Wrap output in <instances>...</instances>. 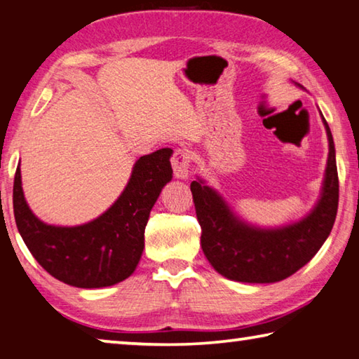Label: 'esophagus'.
<instances>
[{"label": "esophagus", "instance_id": "34e87169", "mask_svg": "<svg viewBox=\"0 0 359 359\" xmlns=\"http://www.w3.org/2000/svg\"><path fill=\"white\" fill-rule=\"evenodd\" d=\"M171 165L175 177L188 179V175H190V151L187 149H175L171 158Z\"/></svg>", "mask_w": 359, "mask_h": 359}]
</instances>
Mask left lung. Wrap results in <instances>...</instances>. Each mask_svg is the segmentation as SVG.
Returning a JSON list of instances; mask_svg holds the SVG:
<instances>
[{"label": "left lung", "mask_w": 359, "mask_h": 359, "mask_svg": "<svg viewBox=\"0 0 359 359\" xmlns=\"http://www.w3.org/2000/svg\"><path fill=\"white\" fill-rule=\"evenodd\" d=\"M323 125L330 142L323 187L318 203L299 222L280 228L252 226L203 179L191 182L203 252L218 274L245 283L280 282L306 266L325 244L337 215L339 177L332 135L325 118Z\"/></svg>", "instance_id": "8db88e82"}]
</instances>
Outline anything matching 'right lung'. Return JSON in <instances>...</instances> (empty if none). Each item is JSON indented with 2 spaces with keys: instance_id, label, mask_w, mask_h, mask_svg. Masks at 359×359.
Segmentation results:
<instances>
[{
  "instance_id": "obj_1",
  "label": "right lung",
  "mask_w": 359,
  "mask_h": 359,
  "mask_svg": "<svg viewBox=\"0 0 359 359\" xmlns=\"http://www.w3.org/2000/svg\"><path fill=\"white\" fill-rule=\"evenodd\" d=\"M171 149L139 158L117 201L104 214L79 226H55L36 217L22 190L20 166L14 177L17 229L34 259L52 277L77 288L111 287L135 272L144 250L150 210L169 180Z\"/></svg>"
}]
</instances>
